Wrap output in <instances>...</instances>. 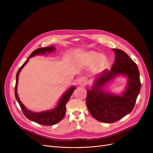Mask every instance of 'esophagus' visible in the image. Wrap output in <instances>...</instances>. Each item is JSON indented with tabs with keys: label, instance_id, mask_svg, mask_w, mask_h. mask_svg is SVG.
I'll list each match as a JSON object with an SVG mask.
<instances>
[{
	"label": "esophagus",
	"instance_id": "1",
	"mask_svg": "<svg viewBox=\"0 0 153 153\" xmlns=\"http://www.w3.org/2000/svg\"><path fill=\"white\" fill-rule=\"evenodd\" d=\"M89 82V79L86 76H82L78 79V84L81 86H85Z\"/></svg>",
	"mask_w": 153,
	"mask_h": 153
}]
</instances>
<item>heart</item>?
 Masks as SVG:
<instances>
[{
  "label": "heart",
  "mask_w": 153,
  "mask_h": 153,
  "mask_svg": "<svg viewBox=\"0 0 153 153\" xmlns=\"http://www.w3.org/2000/svg\"><path fill=\"white\" fill-rule=\"evenodd\" d=\"M100 57V54L97 53H95V52H92L89 54H87V59L89 62H95V61H97L98 58ZM105 62V60H104L103 58H101L99 61V65H102V64Z\"/></svg>",
  "instance_id": "obj_1"
}]
</instances>
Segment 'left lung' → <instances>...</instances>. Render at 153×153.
I'll return each mask as SVG.
<instances>
[{
  "label": "left lung",
  "mask_w": 153,
  "mask_h": 153,
  "mask_svg": "<svg viewBox=\"0 0 153 153\" xmlns=\"http://www.w3.org/2000/svg\"><path fill=\"white\" fill-rule=\"evenodd\" d=\"M113 50L116 54L113 66L100 75L92 89L87 91L86 97V105L92 117L107 123L116 122L130 114L141 89L140 72L136 64L123 50ZM118 74H125L129 80L122 96L104 93L100 89L102 85Z\"/></svg>",
  "instance_id": "1"
}]
</instances>
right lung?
Here are the masks:
<instances>
[{
	"mask_svg": "<svg viewBox=\"0 0 153 153\" xmlns=\"http://www.w3.org/2000/svg\"><path fill=\"white\" fill-rule=\"evenodd\" d=\"M55 50V48L53 46H49V47H44L41 48H38L31 53L29 56V57L27 60L23 64V65L19 68L17 75H16V84L15 87V95L16 100H17L20 106V108L22 110L23 114H24L28 119L31 120V121L35 122L38 124L43 125H47V126H51L53 125L56 123L59 122L61 120L64 118V115L66 113V105L67 103L68 102L71 96L76 89L75 87H72L70 89L66 91V92L64 94L62 97H61L60 101L58 103V106L55 108L51 111H42L39 112V113H34L26 108V107L23 105V103L20 102L17 92V87L18 83V79H19V75L20 72L21 71L22 69L23 66L25 65L28 61L29 59L33 56H35L38 54H46V52L51 53Z\"/></svg>",
	"mask_w": 153,
	"mask_h": 153,
	"instance_id": "1",
	"label": "right lung"
}]
</instances>
